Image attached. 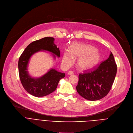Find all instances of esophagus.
Returning a JSON list of instances; mask_svg holds the SVG:
<instances>
[{
    "label": "esophagus",
    "mask_w": 133,
    "mask_h": 133,
    "mask_svg": "<svg viewBox=\"0 0 133 133\" xmlns=\"http://www.w3.org/2000/svg\"><path fill=\"white\" fill-rule=\"evenodd\" d=\"M73 72L72 71H69L68 73V75H73Z\"/></svg>",
    "instance_id": "34e87169"
}]
</instances>
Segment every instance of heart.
I'll return each mask as SVG.
<instances>
[{"label": "heart", "instance_id": "b5f03b06", "mask_svg": "<svg viewBox=\"0 0 133 133\" xmlns=\"http://www.w3.org/2000/svg\"><path fill=\"white\" fill-rule=\"evenodd\" d=\"M78 57L77 66L81 70H90L99 63L100 55L96 49L88 44H76L71 48L70 52L66 50L63 55L62 63L69 66L73 62L74 57Z\"/></svg>", "mask_w": 133, "mask_h": 133}]
</instances>
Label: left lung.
Here are the masks:
<instances>
[{
    "label": "left lung",
    "mask_w": 133,
    "mask_h": 133,
    "mask_svg": "<svg viewBox=\"0 0 133 133\" xmlns=\"http://www.w3.org/2000/svg\"><path fill=\"white\" fill-rule=\"evenodd\" d=\"M117 73V65L110 52L109 57L94 70L79 75L76 87L78 94L85 99L95 101L105 97L110 91Z\"/></svg>",
    "instance_id": "obj_1"
}]
</instances>
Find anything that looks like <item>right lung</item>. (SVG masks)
Listing matches in <instances>:
<instances>
[{
    "label": "right lung",
    "mask_w": 133,
    "mask_h": 133,
    "mask_svg": "<svg viewBox=\"0 0 133 133\" xmlns=\"http://www.w3.org/2000/svg\"><path fill=\"white\" fill-rule=\"evenodd\" d=\"M53 37H46L30 43L19 57L18 72L21 83L24 89L35 97H41L47 96L55 90L61 79L65 77V73L58 72L54 69L50 70L42 77L34 78L31 77L27 71L28 64L31 57L34 53L45 50L60 57V52L54 43Z\"/></svg>",
    "instance_id": "1"
}]
</instances>
